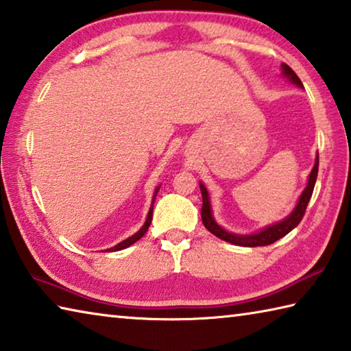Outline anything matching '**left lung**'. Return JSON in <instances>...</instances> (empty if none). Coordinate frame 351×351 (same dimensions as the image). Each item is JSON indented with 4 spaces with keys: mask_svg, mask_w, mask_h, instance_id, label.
Wrapping results in <instances>:
<instances>
[{
    "mask_svg": "<svg viewBox=\"0 0 351 351\" xmlns=\"http://www.w3.org/2000/svg\"><path fill=\"white\" fill-rule=\"evenodd\" d=\"M282 70L281 73L285 80H289L291 84H295L298 87L304 88L301 80L298 78V75L293 72V70L287 66L281 64ZM317 169H319V155H316L315 159V165L311 169L308 180H307V186L302 190L301 196L296 202L295 208L291 210V213L287 216V218L275 222V224H270L264 228H261L259 232L254 233H248V234H239V233H232L227 232L224 227H221L218 222H216L215 216H213V210H212V204H210V195L208 190L206 189L202 182H199L201 187V193H202V208H201V218L204 222V227L207 228L210 233H213L215 237H218L222 241L230 242V244L234 245H241V247H263V245H270L273 242H276L278 239L284 238L287 233H290L293 228H295L299 222H301L302 216L305 213V208L308 206V201L311 197V193H313L315 184H316V178H317Z\"/></svg>",
    "mask_w": 351,
    "mask_h": 351,
    "instance_id": "1",
    "label": "left lung"
}]
</instances>
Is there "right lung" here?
Wrapping results in <instances>:
<instances>
[{"label": "right lung", "mask_w": 351, "mask_h": 351, "mask_svg": "<svg viewBox=\"0 0 351 351\" xmlns=\"http://www.w3.org/2000/svg\"><path fill=\"white\" fill-rule=\"evenodd\" d=\"M159 187H161V186H158V187L155 189L154 199H152V206H150V208H149V213H147V218H145L144 226H143L141 228H139V230H138L135 234H132L130 238H127V239H124V241H121L119 244H117L114 247L109 248V250H107V252H118V250H124V248L130 247L132 244H135V242H136L138 239H141V238L144 237L145 232L149 230V226H150V222H152V216H154V204H155V197H156V195H158V192H159Z\"/></svg>", "instance_id": "obj_1"}]
</instances>
